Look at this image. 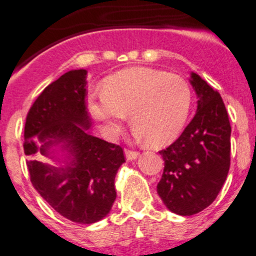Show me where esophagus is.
I'll return each instance as SVG.
<instances>
[{"label":"esophagus","mask_w":256,"mask_h":256,"mask_svg":"<svg viewBox=\"0 0 256 256\" xmlns=\"http://www.w3.org/2000/svg\"><path fill=\"white\" fill-rule=\"evenodd\" d=\"M125 156L128 160H135V159H138V158L140 156V154L138 152H134V150H128L126 149L125 150Z\"/></svg>","instance_id":"1"}]
</instances>
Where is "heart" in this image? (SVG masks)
<instances>
[{"mask_svg":"<svg viewBox=\"0 0 256 256\" xmlns=\"http://www.w3.org/2000/svg\"><path fill=\"white\" fill-rule=\"evenodd\" d=\"M192 107V90L178 74L148 66H131L108 76L101 94H90L87 108L107 134L122 128L130 114L135 135L163 146L180 135Z\"/></svg>","mask_w":256,"mask_h":256,"instance_id":"obj_1","label":"heart"}]
</instances>
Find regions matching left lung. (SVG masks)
<instances>
[{
	"label": "left lung",
	"mask_w": 256,
	"mask_h": 256,
	"mask_svg": "<svg viewBox=\"0 0 256 256\" xmlns=\"http://www.w3.org/2000/svg\"><path fill=\"white\" fill-rule=\"evenodd\" d=\"M197 112L182 135L162 150L164 170L158 194L169 211L192 216L216 200L230 169L231 126L221 96L190 73Z\"/></svg>",
	"instance_id": "left-lung-1"
}]
</instances>
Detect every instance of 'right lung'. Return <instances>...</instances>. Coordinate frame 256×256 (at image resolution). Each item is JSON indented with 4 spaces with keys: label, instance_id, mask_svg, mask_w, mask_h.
Returning a JSON list of instances; mask_svg holds the SVG:
<instances>
[{
    "label": "right lung",
    "instance_id": "right-lung-1",
    "mask_svg": "<svg viewBox=\"0 0 256 256\" xmlns=\"http://www.w3.org/2000/svg\"><path fill=\"white\" fill-rule=\"evenodd\" d=\"M87 70L64 73L48 86L28 110L24 152L31 183L59 214L77 224H94L108 214L116 200L114 176L125 163L122 148L96 138L86 107ZM64 164L36 160L55 156Z\"/></svg>",
    "mask_w": 256,
    "mask_h": 256
}]
</instances>
